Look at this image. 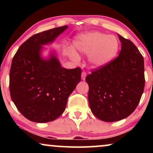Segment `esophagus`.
Instances as JSON below:
<instances>
[{
  "label": "esophagus",
  "instance_id": "34e87169",
  "mask_svg": "<svg viewBox=\"0 0 153 153\" xmlns=\"http://www.w3.org/2000/svg\"><path fill=\"white\" fill-rule=\"evenodd\" d=\"M85 77H86V72H83L82 74H81V79L84 81L85 79Z\"/></svg>",
  "mask_w": 153,
  "mask_h": 153
}]
</instances>
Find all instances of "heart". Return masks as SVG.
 Wrapping results in <instances>:
<instances>
[{
	"mask_svg": "<svg viewBox=\"0 0 153 153\" xmlns=\"http://www.w3.org/2000/svg\"><path fill=\"white\" fill-rule=\"evenodd\" d=\"M74 49L79 53L88 55V62L92 68H102L110 64L118 55L120 43L118 38L99 31L79 35L74 42ZM71 58L79 60L74 51H69Z\"/></svg>",
	"mask_w": 153,
	"mask_h": 153,
	"instance_id": "heart-1",
	"label": "heart"
}]
</instances>
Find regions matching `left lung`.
Listing matches in <instances>:
<instances>
[{
	"mask_svg": "<svg viewBox=\"0 0 153 153\" xmlns=\"http://www.w3.org/2000/svg\"><path fill=\"white\" fill-rule=\"evenodd\" d=\"M118 37L122 45L118 57L85 78L91 111L104 122H116L132 114L145 85L143 56L132 42Z\"/></svg>",
	"mask_w": 153,
	"mask_h": 153,
	"instance_id": "8db88e82",
	"label": "left lung"
}]
</instances>
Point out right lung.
I'll return each mask as SVG.
<instances>
[{"mask_svg": "<svg viewBox=\"0 0 153 153\" xmlns=\"http://www.w3.org/2000/svg\"><path fill=\"white\" fill-rule=\"evenodd\" d=\"M50 29L33 35L14 55L10 72V92L14 104L25 118L35 123L58 118L65 109L68 97L81 81V70L62 68L54 51L42 56L45 47L68 28Z\"/></svg>", "mask_w": 153, "mask_h": 153, "instance_id": "add662e5", "label": "right lung"}]
</instances>
